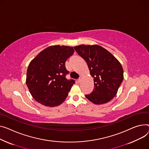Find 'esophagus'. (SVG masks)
Returning a JSON list of instances; mask_svg holds the SVG:
<instances>
[{
    "label": "esophagus",
    "mask_w": 149,
    "mask_h": 149,
    "mask_svg": "<svg viewBox=\"0 0 149 149\" xmlns=\"http://www.w3.org/2000/svg\"><path fill=\"white\" fill-rule=\"evenodd\" d=\"M81 79H82V77H80V78H79L78 79V80H77V81H78V83H80L81 82Z\"/></svg>",
    "instance_id": "obj_1"
}]
</instances>
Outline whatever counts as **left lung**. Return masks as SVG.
I'll return each mask as SVG.
<instances>
[{"label": "left lung", "mask_w": 149, "mask_h": 149, "mask_svg": "<svg viewBox=\"0 0 149 149\" xmlns=\"http://www.w3.org/2000/svg\"><path fill=\"white\" fill-rule=\"evenodd\" d=\"M86 62L94 80V89L87 99L95 104H105L116 95L123 80V68L117 58L103 47L81 45L74 47Z\"/></svg>", "instance_id": "8db88e82"}]
</instances>
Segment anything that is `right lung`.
Listing matches in <instances>:
<instances>
[{
  "mask_svg": "<svg viewBox=\"0 0 149 149\" xmlns=\"http://www.w3.org/2000/svg\"><path fill=\"white\" fill-rule=\"evenodd\" d=\"M74 52L69 46H50L39 53L30 63L26 84L35 100L47 107L62 104L75 80H68L67 59Z\"/></svg>",
  "mask_w": 149,
  "mask_h": 149,
  "instance_id": "add662e5",
  "label": "right lung"
}]
</instances>
